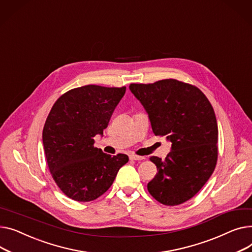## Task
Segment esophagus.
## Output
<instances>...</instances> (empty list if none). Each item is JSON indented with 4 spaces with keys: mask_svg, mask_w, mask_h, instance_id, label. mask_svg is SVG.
<instances>
[{
    "mask_svg": "<svg viewBox=\"0 0 252 252\" xmlns=\"http://www.w3.org/2000/svg\"><path fill=\"white\" fill-rule=\"evenodd\" d=\"M129 158L131 160H141V159H144V157H139V156H136V155H129Z\"/></svg>",
    "mask_w": 252,
    "mask_h": 252,
    "instance_id": "34e87169",
    "label": "esophagus"
}]
</instances>
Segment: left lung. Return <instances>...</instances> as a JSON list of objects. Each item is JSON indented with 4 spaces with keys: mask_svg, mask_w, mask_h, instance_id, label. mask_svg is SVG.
<instances>
[{
    "mask_svg": "<svg viewBox=\"0 0 252 252\" xmlns=\"http://www.w3.org/2000/svg\"><path fill=\"white\" fill-rule=\"evenodd\" d=\"M129 88L149 115L155 135L172 142L164 160L151 157L158 173L147 190L162 204H181L197 193L216 168L218 124L214 109L196 86L176 79L132 83Z\"/></svg>",
    "mask_w": 252,
    "mask_h": 252,
    "instance_id": "8db88e82",
    "label": "left lung"
}]
</instances>
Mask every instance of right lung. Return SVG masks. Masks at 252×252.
I'll use <instances>...</instances> for the list:
<instances>
[{
    "mask_svg": "<svg viewBox=\"0 0 252 252\" xmlns=\"http://www.w3.org/2000/svg\"><path fill=\"white\" fill-rule=\"evenodd\" d=\"M126 87L85 85L61 95L54 103L42 130L50 172L69 198L92 201L113 184L128 156L112 157L94 146L125 94Z\"/></svg>",
    "mask_w": 252,
    "mask_h": 252,
    "instance_id": "1",
    "label": "right lung"
}]
</instances>
